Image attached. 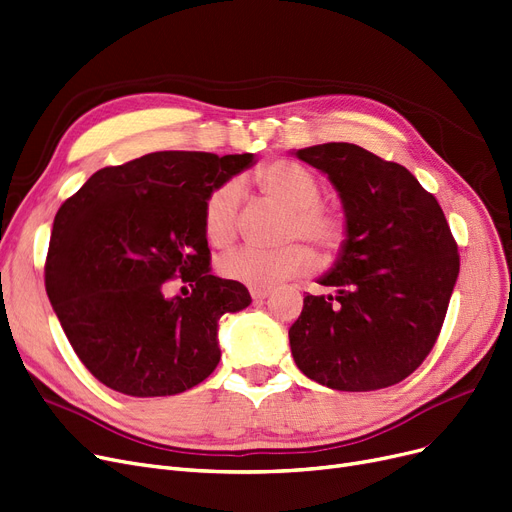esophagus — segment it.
Here are the masks:
<instances>
[{
    "label": "esophagus",
    "mask_w": 512,
    "mask_h": 512,
    "mask_svg": "<svg viewBox=\"0 0 512 512\" xmlns=\"http://www.w3.org/2000/svg\"><path fill=\"white\" fill-rule=\"evenodd\" d=\"M270 295H272V288H251V297L255 301H261V299L270 297Z\"/></svg>",
    "instance_id": "obj_1"
}]
</instances>
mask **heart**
Wrapping results in <instances>:
<instances>
[{"label": "heart", "instance_id": "obj_1", "mask_svg": "<svg viewBox=\"0 0 512 512\" xmlns=\"http://www.w3.org/2000/svg\"><path fill=\"white\" fill-rule=\"evenodd\" d=\"M255 188L270 201L288 209L282 238H307L324 255H337L347 240V226L335 211L320 205V177L295 163L274 161L263 165L253 175ZM240 188L236 182L215 186L203 205V230L207 240L217 249L234 242L238 230ZM316 257L303 242H286L278 249H236L219 259V274L226 280L251 286L270 288L286 278L301 276L314 270Z\"/></svg>", "mask_w": 512, "mask_h": 512}]
</instances>
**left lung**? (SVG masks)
I'll list each match as a JSON object with an SVG mask.
<instances>
[{
	"instance_id": "8db88e82",
	"label": "left lung",
	"mask_w": 512,
	"mask_h": 512,
	"mask_svg": "<svg viewBox=\"0 0 512 512\" xmlns=\"http://www.w3.org/2000/svg\"><path fill=\"white\" fill-rule=\"evenodd\" d=\"M328 175L343 201L347 240L288 330L299 370L337 391L402 383L431 353L460 270L458 244L437 198L399 163L362 146L297 150Z\"/></svg>"
}]
</instances>
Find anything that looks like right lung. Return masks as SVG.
Instances as JSON below:
<instances>
[{
    "label": "right lung",
    "mask_w": 512,
    "mask_h": 512,
    "mask_svg": "<svg viewBox=\"0 0 512 512\" xmlns=\"http://www.w3.org/2000/svg\"><path fill=\"white\" fill-rule=\"evenodd\" d=\"M253 154L165 150L96 171L54 217L46 291L66 339L96 379L131 397L177 395L219 364L217 322L251 305L211 274L207 194ZM182 277L193 291L167 300Z\"/></svg>",
    "instance_id": "add662e5"
}]
</instances>
